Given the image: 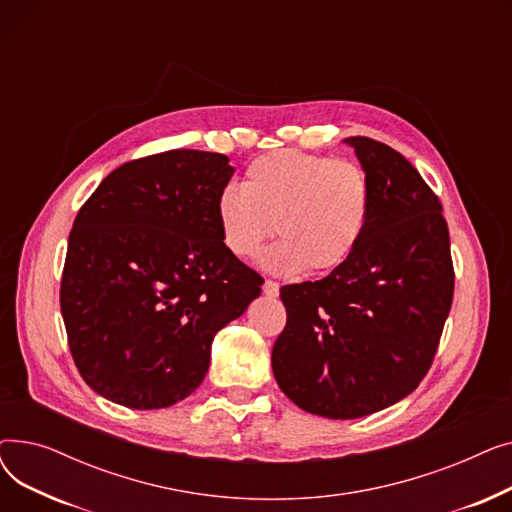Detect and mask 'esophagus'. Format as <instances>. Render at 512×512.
<instances>
[{
    "label": "esophagus",
    "instance_id": "obj_1",
    "mask_svg": "<svg viewBox=\"0 0 512 512\" xmlns=\"http://www.w3.org/2000/svg\"><path fill=\"white\" fill-rule=\"evenodd\" d=\"M263 292L267 294V297H278V294H280V284L274 282V280H265L263 282Z\"/></svg>",
    "mask_w": 512,
    "mask_h": 512
}]
</instances>
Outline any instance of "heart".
<instances>
[{
  "label": "heart",
  "instance_id": "1",
  "mask_svg": "<svg viewBox=\"0 0 512 512\" xmlns=\"http://www.w3.org/2000/svg\"><path fill=\"white\" fill-rule=\"evenodd\" d=\"M369 209L371 186L359 164L297 149L253 159L242 186H224L215 201L232 257L253 259L274 230L282 236L265 255L276 274L336 270L359 245Z\"/></svg>",
  "mask_w": 512,
  "mask_h": 512
}]
</instances>
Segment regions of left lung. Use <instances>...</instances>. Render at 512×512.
Segmentation results:
<instances>
[{
    "instance_id": "obj_1",
    "label": "left lung",
    "mask_w": 512,
    "mask_h": 512,
    "mask_svg": "<svg viewBox=\"0 0 512 512\" xmlns=\"http://www.w3.org/2000/svg\"><path fill=\"white\" fill-rule=\"evenodd\" d=\"M344 143L371 186L365 232L324 280L280 288L286 326L272 351L282 392L328 419L365 417L411 394L434 363L454 294L436 193L396 149Z\"/></svg>"
}]
</instances>
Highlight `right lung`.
I'll list each match as a JSON object with an SVG mask.
<instances>
[{"instance_id": "1", "label": "right lung", "mask_w": 512, "mask_h": 512, "mask_svg": "<svg viewBox=\"0 0 512 512\" xmlns=\"http://www.w3.org/2000/svg\"><path fill=\"white\" fill-rule=\"evenodd\" d=\"M228 161L197 149L132 159L78 209L60 307L78 373L107 400L147 411L195 392L213 336L261 294L220 238Z\"/></svg>"}]
</instances>
